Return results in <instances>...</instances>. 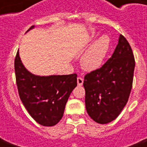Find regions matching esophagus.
Listing matches in <instances>:
<instances>
[{"mask_svg":"<svg viewBox=\"0 0 147 147\" xmlns=\"http://www.w3.org/2000/svg\"><path fill=\"white\" fill-rule=\"evenodd\" d=\"M77 82H78V86H82V83H83V79H82V78L78 77V78H77Z\"/></svg>","mask_w":147,"mask_h":147,"instance_id":"1","label":"esophagus"}]
</instances>
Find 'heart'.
Returning <instances> with one entry per match:
<instances>
[{
  "mask_svg": "<svg viewBox=\"0 0 147 147\" xmlns=\"http://www.w3.org/2000/svg\"><path fill=\"white\" fill-rule=\"evenodd\" d=\"M95 37L92 36L91 40H94ZM110 45L111 41L108 35H102L96 39L81 57L82 69L87 71H94L100 68L110 51Z\"/></svg>",
  "mask_w": 147,
  "mask_h": 147,
  "instance_id": "heart-1",
  "label": "heart"
}]
</instances>
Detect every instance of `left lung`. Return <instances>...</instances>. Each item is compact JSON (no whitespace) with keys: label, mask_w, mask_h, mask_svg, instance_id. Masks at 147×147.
<instances>
[{"label":"left lung","mask_w":147,"mask_h":147,"mask_svg":"<svg viewBox=\"0 0 147 147\" xmlns=\"http://www.w3.org/2000/svg\"><path fill=\"white\" fill-rule=\"evenodd\" d=\"M135 60L126 38L119 35L112 56L100 69L84 77L85 105L94 121L115 120L126 105L133 85Z\"/></svg>","instance_id":"1"}]
</instances>
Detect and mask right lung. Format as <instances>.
<instances>
[{
	"label": "right lung",
	"instance_id": "right-lung-1",
	"mask_svg": "<svg viewBox=\"0 0 147 147\" xmlns=\"http://www.w3.org/2000/svg\"><path fill=\"white\" fill-rule=\"evenodd\" d=\"M34 28L32 26L28 30ZM16 83L23 104L39 124L51 127L62 119L65 105L77 86V74L39 76L22 63L18 51L14 59Z\"/></svg>",
	"mask_w": 147,
	"mask_h": 147
}]
</instances>
